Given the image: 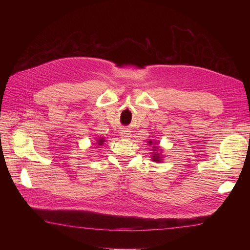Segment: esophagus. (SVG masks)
Returning a JSON list of instances; mask_svg holds the SVG:
<instances>
[{
    "instance_id": "esophagus-1",
    "label": "esophagus",
    "mask_w": 250,
    "mask_h": 250,
    "mask_svg": "<svg viewBox=\"0 0 250 250\" xmlns=\"http://www.w3.org/2000/svg\"><path fill=\"white\" fill-rule=\"evenodd\" d=\"M120 137L121 139H124V140H127V139H130L131 137V133L129 130H126V129H123L120 131Z\"/></svg>"
}]
</instances>
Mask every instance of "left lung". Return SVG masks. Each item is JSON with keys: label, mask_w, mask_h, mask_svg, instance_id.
Segmentation results:
<instances>
[{"label": "left lung", "mask_w": 250, "mask_h": 250, "mask_svg": "<svg viewBox=\"0 0 250 250\" xmlns=\"http://www.w3.org/2000/svg\"><path fill=\"white\" fill-rule=\"evenodd\" d=\"M149 146H151V160L155 163H162L164 160L163 155V148L160 146V142L158 141H148Z\"/></svg>", "instance_id": "left-lung-1"}]
</instances>
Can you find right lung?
<instances>
[{
    "label": "right lung",
    "mask_w": 250,
    "mask_h": 250,
    "mask_svg": "<svg viewBox=\"0 0 250 250\" xmlns=\"http://www.w3.org/2000/svg\"><path fill=\"white\" fill-rule=\"evenodd\" d=\"M105 142H106V141H105V138H97L95 143H94V145H96V146H103V144Z\"/></svg>",
    "instance_id": "right-lung-1"
}]
</instances>
